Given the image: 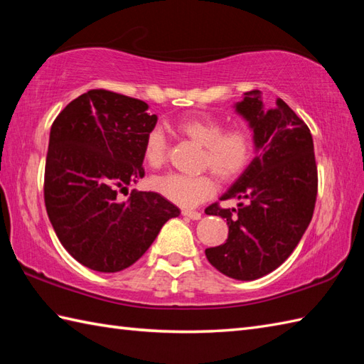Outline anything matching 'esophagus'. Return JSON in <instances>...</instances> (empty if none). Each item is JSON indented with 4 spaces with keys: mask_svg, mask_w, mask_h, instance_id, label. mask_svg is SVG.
Segmentation results:
<instances>
[{
    "mask_svg": "<svg viewBox=\"0 0 364 364\" xmlns=\"http://www.w3.org/2000/svg\"><path fill=\"white\" fill-rule=\"evenodd\" d=\"M181 214L184 215V218H189V219H192V220H200V219H202V213H198V211L183 210Z\"/></svg>",
    "mask_w": 364,
    "mask_h": 364,
    "instance_id": "34e87169",
    "label": "esophagus"
}]
</instances>
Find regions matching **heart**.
Returning <instances> with one entry per match:
<instances>
[{"instance_id": "obj_1", "label": "heart", "mask_w": 364, "mask_h": 364, "mask_svg": "<svg viewBox=\"0 0 364 364\" xmlns=\"http://www.w3.org/2000/svg\"><path fill=\"white\" fill-rule=\"evenodd\" d=\"M175 128L181 136L203 146L202 167L211 168L223 181L235 180L250 164L255 151V136L247 125L223 129V123L219 119L189 117L178 122ZM142 156L150 168L164 166L167 141L159 128L150 129L145 136ZM151 188L168 202L183 208H194L214 194L215 180L210 173L197 176L167 173L153 178Z\"/></svg>"}]
</instances>
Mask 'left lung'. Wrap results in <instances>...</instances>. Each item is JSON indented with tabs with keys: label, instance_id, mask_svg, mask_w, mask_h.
Returning a JSON list of instances; mask_svg holds the SVG:
<instances>
[{
	"label": "left lung",
	"instance_id": "left-lung-1",
	"mask_svg": "<svg viewBox=\"0 0 364 364\" xmlns=\"http://www.w3.org/2000/svg\"><path fill=\"white\" fill-rule=\"evenodd\" d=\"M235 109L249 122L257 156L220 197L244 203L237 210L206 208V214L227 219L228 239L205 253L223 275L250 282L283 264L310 225L318 167L310 128L282 98L266 109L261 92L250 90Z\"/></svg>",
	"mask_w": 364,
	"mask_h": 364
}]
</instances>
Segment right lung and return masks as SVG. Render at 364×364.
Segmentation results:
<instances>
[{
    "label": "right lung",
    "instance_id": "right-lung-1",
    "mask_svg": "<svg viewBox=\"0 0 364 364\" xmlns=\"http://www.w3.org/2000/svg\"><path fill=\"white\" fill-rule=\"evenodd\" d=\"M142 100L94 89L68 103L50 131L45 206L60 244L97 272H120L142 257L180 210L156 192L119 191L144 176V141L156 127Z\"/></svg>",
    "mask_w": 364,
    "mask_h": 364
}]
</instances>
